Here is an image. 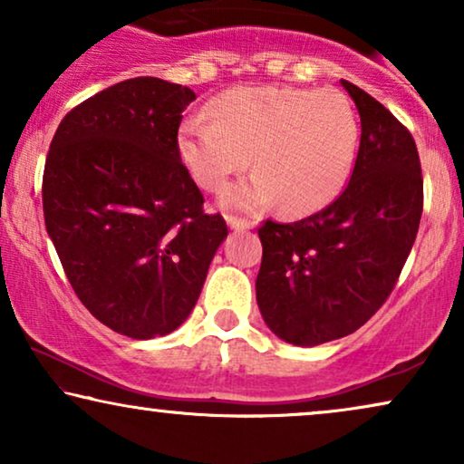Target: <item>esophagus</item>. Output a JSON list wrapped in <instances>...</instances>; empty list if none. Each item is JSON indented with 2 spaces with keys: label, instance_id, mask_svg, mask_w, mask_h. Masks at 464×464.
Listing matches in <instances>:
<instances>
[{
  "label": "esophagus",
  "instance_id": "1",
  "mask_svg": "<svg viewBox=\"0 0 464 464\" xmlns=\"http://www.w3.org/2000/svg\"><path fill=\"white\" fill-rule=\"evenodd\" d=\"M226 221H227V226H230V230H249V227L253 226L251 221L240 219V218H234V215H227Z\"/></svg>",
  "mask_w": 464,
  "mask_h": 464
}]
</instances>
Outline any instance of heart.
Segmentation results:
<instances>
[{
  "instance_id": "heart-1",
  "label": "heart",
  "mask_w": 464,
  "mask_h": 464,
  "mask_svg": "<svg viewBox=\"0 0 464 464\" xmlns=\"http://www.w3.org/2000/svg\"><path fill=\"white\" fill-rule=\"evenodd\" d=\"M207 118L179 130L181 160L194 181L219 192L249 167V179L224 194V205L256 213L281 202L289 215L314 213L340 194L359 148V122L340 91L249 86L227 91Z\"/></svg>"
}]
</instances>
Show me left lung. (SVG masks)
Returning a JSON list of instances; mask_svg holds the SVG:
<instances>
[{
    "label": "left lung",
    "instance_id": "1",
    "mask_svg": "<svg viewBox=\"0 0 464 464\" xmlns=\"http://www.w3.org/2000/svg\"><path fill=\"white\" fill-rule=\"evenodd\" d=\"M361 116L351 181L332 205L294 224L259 226L256 281L266 325L295 346L344 338L395 289L422 215L420 158L410 130L342 80Z\"/></svg>",
    "mask_w": 464,
    "mask_h": 464
}]
</instances>
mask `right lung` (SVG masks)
<instances>
[{"label":"right lung","mask_w":464,"mask_h":464,"mask_svg":"<svg viewBox=\"0 0 464 464\" xmlns=\"http://www.w3.org/2000/svg\"><path fill=\"white\" fill-rule=\"evenodd\" d=\"M194 99L160 78L105 88L61 120L44 167V219L75 295L135 340L188 319L227 237L181 162Z\"/></svg>","instance_id":"right-lung-1"}]
</instances>
